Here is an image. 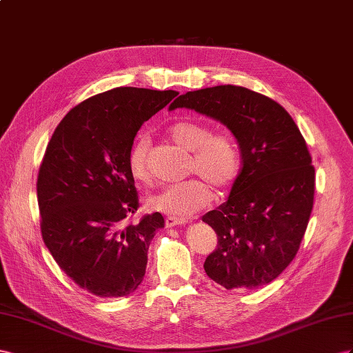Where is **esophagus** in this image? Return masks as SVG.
<instances>
[{"label": "esophagus", "instance_id": "esophagus-1", "mask_svg": "<svg viewBox=\"0 0 353 353\" xmlns=\"http://www.w3.org/2000/svg\"><path fill=\"white\" fill-rule=\"evenodd\" d=\"M188 221H189L188 219H182V217H174V216H170V217H165V226H167V228L180 226V225H186Z\"/></svg>", "mask_w": 353, "mask_h": 353}]
</instances>
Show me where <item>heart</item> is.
Returning <instances> with one entry per match:
<instances>
[{
  "label": "heart",
  "instance_id": "obj_1",
  "mask_svg": "<svg viewBox=\"0 0 353 353\" xmlns=\"http://www.w3.org/2000/svg\"><path fill=\"white\" fill-rule=\"evenodd\" d=\"M170 137L177 145L190 150L189 174L200 179L165 186L158 194L148 198V205L173 216H189L210 204L213 192L209 185L223 192L234 185L239 174L241 157L234 136L228 132L211 133L210 125L198 121H179L168 130ZM149 139L139 136L128 150V171L140 183L150 182Z\"/></svg>",
  "mask_w": 353,
  "mask_h": 353
}]
</instances>
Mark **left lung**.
Segmentation results:
<instances>
[{
  "label": "left lung",
  "instance_id": "8db88e82",
  "mask_svg": "<svg viewBox=\"0 0 353 353\" xmlns=\"http://www.w3.org/2000/svg\"><path fill=\"white\" fill-rule=\"evenodd\" d=\"M176 108L220 121L243 155L228 201L203 217L217 234L207 275L226 290L272 283L296 257L314 208L315 167L305 137L283 106L245 87L188 92Z\"/></svg>",
  "mask_w": 353,
  "mask_h": 353
}]
</instances>
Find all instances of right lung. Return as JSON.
Here are the masks:
<instances>
[{
    "instance_id": "right-lung-1",
    "label": "right lung",
    "mask_w": 353,
    "mask_h": 353,
    "mask_svg": "<svg viewBox=\"0 0 353 353\" xmlns=\"http://www.w3.org/2000/svg\"><path fill=\"white\" fill-rule=\"evenodd\" d=\"M174 90L117 87L70 109L47 145L37 180L41 235L59 268L97 297H124L143 281L161 213L139 208L128 150Z\"/></svg>"
}]
</instances>
